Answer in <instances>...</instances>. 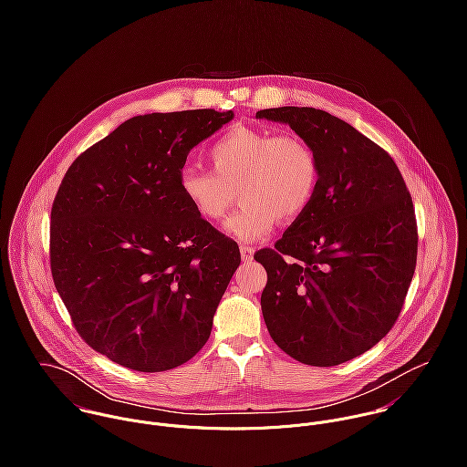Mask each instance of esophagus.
Listing matches in <instances>:
<instances>
[{
	"label": "esophagus",
	"mask_w": 467,
	"mask_h": 467,
	"mask_svg": "<svg viewBox=\"0 0 467 467\" xmlns=\"http://www.w3.org/2000/svg\"><path fill=\"white\" fill-rule=\"evenodd\" d=\"M254 254H255L254 248H250V246H241V259H243L244 263L254 261Z\"/></svg>",
	"instance_id": "34e87169"
}]
</instances>
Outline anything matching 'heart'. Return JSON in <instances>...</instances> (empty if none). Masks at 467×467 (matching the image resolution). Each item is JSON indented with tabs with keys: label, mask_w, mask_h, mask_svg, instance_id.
<instances>
[{
	"label": "heart",
	"mask_w": 467,
	"mask_h": 467,
	"mask_svg": "<svg viewBox=\"0 0 467 467\" xmlns=\"http://www.w3.org/2000/svg\"><path fill=\"white\" fill-rule=\"evenodd\" d=\"M208 161L212 171H182L180 194L198 217L219 223L237 191L243 204L228 219L226 232L243 243L265 239L276 217L284 223L298 219L320 183L315 149L295 134L234 126L212 143Z\"/></svg>",
	"instance_id": "1"
}]
</instances>
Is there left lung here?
I'll return each mask as SVG.
<instances>
[{"label":"left lung","instance_id":"1","mask_svg":"<svg viewBox=\"0 0 467 467\" xmlns=\"http://www.w3.org/2000/svg\"><path fill=\"white\" fill-rule=\"evenodd\" d=\"M317 152L320 183L275 248L261 296L273 341L313 367L345 363L394 327L417 261V223L396 161L372 140L315 108H273Z\"/></svg>","mask_w":467,"mask_h":467}]
</instances>
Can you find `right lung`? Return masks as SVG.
<instances>
[{
  "instance_id": "1",
  "label": "right lung",
  "mask_w": 467,
  "mask_h": 467,
  "mask_svg": "<svg viewBox=\"0 0 467 467\" xmlns=\"http://www.w3.org/2000/svg\"><path fill=\"white\" fill-rule=\"evenodd\" d=\"M234 119L140 115L84 150L52 206V276L80 337L111 361L163 372L194 358L241 265L235 241L180 194L191 149Z\"/></svg>"
}]
</instances>
